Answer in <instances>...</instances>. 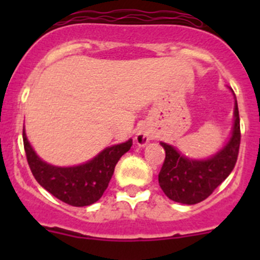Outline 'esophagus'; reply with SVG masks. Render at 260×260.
<instances>
[{"mask_svg":"<svg viewBox=\"0 0 260 260\" xmlns=\"http://www.w3.org/2000/svg\"><path fill=\"white\" fill-rule=\"evenodd\" d=\"M148 141H149V137H148V135H146V133L140 132V133H137V136H136V142H137V145L145 146V145H147V142H148Z\"/></svg>","mask_w":260,"mask_h":260,"instance_id":"obj_1","label":"esophagus"}]
</instances>
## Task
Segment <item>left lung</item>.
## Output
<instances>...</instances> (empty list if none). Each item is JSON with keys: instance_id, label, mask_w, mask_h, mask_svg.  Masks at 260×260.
<instances>
[{"instance_id": "8db88e82", "label": "left lung", "mask_w": 260, "mask_h": 260, "mask_svg": "<svg viewBox=\"0 0 260 260\" xmlns=\"http://www.w3.org/2000/svg\"><path fill=\"white\" fill-rule=\"evenodd\" d=\"M240 119L235 101L234 125L229 142L209 159H191L176 148L161 142L166 151L164 165L158 174V183L169 199L176 203L193 205L214 192L234 169L240 146Z\"/></svg>"}]
</instances>
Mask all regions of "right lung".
<instances>
[{"mask_svg": "<svg viewBox=\"0 0 260 260\" xmlns=\"http://www.w3.org/2000/svg\"><path fill=\"white\" fill-rule=\"evenodd\" d=\"M26 158L35 180L52 196L72 206H88L98 201L108 187L114 167L129 151L132 140L108 147L86 164L74 167H56L39 158L22 131Z\"/></svg>", "mask_w": 260, "mask_h": 260, "instance_id": "obj_1", "label": "right lung"}]
</instances>
